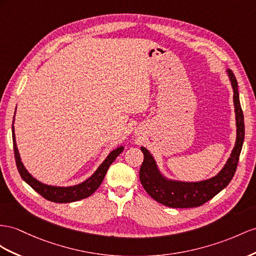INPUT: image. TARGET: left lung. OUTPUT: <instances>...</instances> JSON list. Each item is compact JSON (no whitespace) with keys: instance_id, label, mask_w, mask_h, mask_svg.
Wrapping results in <instances>:
<instances>
[{"instance_id":"obj_1","label":"left lung","mask_w":256,"mask_h":256,"mask_svg":"<svg viewBox=\"0 0 256 256\" xmlns=\"http://www.w3.org/2000/svg\"><path fill=\"white\" fill-rule=\"evenodd\" d=\"M226 74L230 81L234 90V107L237 133H236V142L230 156L227 159L225 166L218 174L210 178L198 182H185L170 178L161 171L158 163L149 150L145 147H140L144 154V161L140 170L142 185L152 199L163 206L180 208L200 206L222 192L234 178L244 140V120L239 100L237 80L230 69H226Z\"/></svg>"}]
</instances>
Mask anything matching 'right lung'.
<instances>
[{"label":"right lung","mask_w":256,"mask_h":256,"mask_svg":"<svg viewBox=\"0 0 256 256\" xmlns=\"http://www.w3.org/2000/svg\"><path fill=\"white\" fill-rule=\"evenodd\" d=\"M14 122H15V116H14V120H12V145H14L16 166H17L19 174H20L22 178L27 182L30 187L34 188L38 194H40L46 200L53 201L56 203L74 202V201L82 200L84 198H88V196H90L92 194H94L97 190V188L100 186L104 178V175H106L109 166H111V163H112L116 159V156L124 150L123 145L114 149L112 152L106 156V159L102 162V164L97 168L96 171L92 174L88 178L80 182V184H76L74 186L48 185V184H44V182L40 180H38L36 178H34V176L28 172V170L24 166L20 154H19L17 142H16Z\"/></svg>","instance_id":"right-lung-1"}]
</instances>
